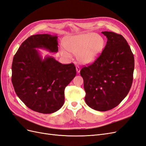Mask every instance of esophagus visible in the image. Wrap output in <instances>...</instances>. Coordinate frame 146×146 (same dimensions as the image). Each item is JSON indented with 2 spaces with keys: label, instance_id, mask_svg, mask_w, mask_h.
<instances>
[{
  "label": "esophagus",
  "instance_id": "obj_1",
  "mask_svg": "<svg viewBox=\"0 0 146 146\" xmlns=\"http://www.w3.org/2000/svg\"><path fill=\"white\" fill-rule=\"evenodd\" d=\"M76 71H77V72H78V73H79L80 72V67H79V66H76Z\"/></svg>",
  "mask_w": 146,
  "mask_h": 146
}]
</instances>
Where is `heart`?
I'll list each match as a JSON object with an SVG mask.
<instances>
[{
    "label": "heart",
    "mask_w": 146,
    "mask_h": 146,
    "mask_svg": "<svg viewBox=\"0 0 146 146\" xmlns=\"http://www.w3.org/2000/svg\"><path fill=\"white\" fill-rule=\"evenodd\" d=\"M63 46L66 50L77 55V59L83 64H90L97 59L102 52L105 41L102 36L96 33H86L66 37ZM61 54L68 56V53L62 49Z\"/></svg>",
    "instance_id": "heart-1"
}]
</instances>
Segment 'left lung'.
Instances as JSON below:
<instances>
[{"label": "left lung", "instance_id": "left-lung-1", "mask_svg": "<svg viewBox=\"0 0 146 146\" xmlns=\"http://www.w3.org/2000/svg\"><path fill=\"white\" fill-rule=\"evenodd\" d=\"M107 42L93 63L80 70L85 102L92 109L105 111L116 107L129 93L133 78L134 56L121 35L103 32Z\"/></svg>", "mask_w": 146, "mask_h": 146}]
</instances>
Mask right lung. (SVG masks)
Returning <instances> with one entry per match:
<instances>
[{"instance_id":"1","label":"right lung","mask_w":146,"mask_h":146,"mask_svg":"<svg viewBox=\"0 0 146 146\" xmlns=\"http://www.w3.org/2000/svg\"><path fill=\"white\" fill-rule=\"evenodd\" d=\"M56 35H35L21 44L12 63L11 81L17 96L30 109L54 113L64 102V89L76 76L73 63L61 64L52 56L42 59L36 48L57 52Z\"/></svg>"}]
</instances>
